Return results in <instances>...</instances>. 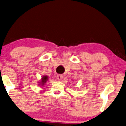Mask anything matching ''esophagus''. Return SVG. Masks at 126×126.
<instances>
[{
	"mask_svg": "<svg viewBox=\"0 0 126 126\" xmlns=\"http://www.w3.org/2000/svg\"><path fill=\"white\" fill-rule=\"evenodd\" d=\"M63 78V76L61 75V74H58V75L57 76V79L59 80V81L61 80Z\"/></svg>",
	"mask_w": 126,
	"mask_h": 126,
	"instance_id": "esophagus-1",
	"label": "esophagus"
}]
</instances>
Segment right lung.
Returning <instances> with one entry per match:
<instances>
[{
    "mask_svg": "<svg viewBox=\"0 0 126 126\" xmlns=\"http://www.w3.org/2000/svg\"><path fill=\"white\" fill-rule=\"evenodd\" d=\"M48 76H43L41 78V82H39V85H44V83L47 82V80H48Z\"/></svg>",
    "mask_w": 126,
    "mask_h": 126,
    "instance_id": "right-lung-1",
    "label": "right lung"
}]
</instances>
